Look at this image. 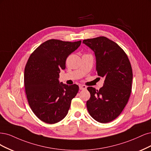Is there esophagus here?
Wrapping results in <instances>:
<instances>
[{
	"mask_svg": "<svg viewBox=\"0 0 151 151\" xmlns=\"http://www.w3.org/2000/svg\"><path fill=\"white\" fill-rule=\"evenodd\" d=\"M79 88H80V90H86V86L85 85H80V86H79Z\"/></svg>",
	"mask_w": 151,
	"mask_h": 151,
	"instance_id": "esophagus-1",
	"label": "esophagus"
}]
</instances>
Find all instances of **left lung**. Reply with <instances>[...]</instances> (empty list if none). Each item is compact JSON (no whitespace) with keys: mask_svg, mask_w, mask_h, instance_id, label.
Returning <instances> with one entry per match:
<instances>
[{"mask_svg":"<svg viewBox=\"0 0 151 151\" xmlns=\"http://www.w3.org/2000/svg\"><path fill=\"white\" fill-rule=\"evenodd\" d=\"M83 43L94 51L97 73L105 78L99 90L87 88L91 96L86 107L95 120L108 123L117 117L127 104L132 89V66L124 51L107 37L88 39Z\"/></svg>","mask_w":151,"mask_h":151,"instance_id":"left-lung-1","label":"left lung"}]
</instances>
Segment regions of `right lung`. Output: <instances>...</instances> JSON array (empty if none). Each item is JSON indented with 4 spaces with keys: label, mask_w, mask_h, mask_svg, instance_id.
<instances>
[{
    "label": "right lung",
    "mask_w": 151,
    "mask_h": 151,
    "mask_svg": "<svg viewBox=\"0 0 151 151\" xmlns=\"http://www.w3.org/2000/svg\"><path fill=\"white\" fill-rule=\"evenodd\" d=\"M76 42L50 40L37 47L26 63L24 87L29 105L37 117L47 124L58 122L66 116L71 100L79 86L58 80L66 60L81 45Z\"/></svg>",
    "instance_id": "1"
}]
</instances>
